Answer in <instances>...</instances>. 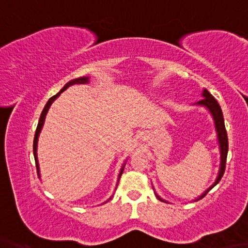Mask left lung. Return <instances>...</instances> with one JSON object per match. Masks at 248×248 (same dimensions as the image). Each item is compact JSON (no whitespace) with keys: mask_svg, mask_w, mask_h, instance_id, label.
Returning a JSON list of instances; mask_svg holds the SVG:
<instances>
[{"mask_svg":"<svg viewBox=\"0 0 248 248\" xmlns=\"http://www.w3.org/2000/svg\"><path fill=\"white\" fill-rule=\"evenodd\" d=\"M196 104L198 105H202V107L207 108L209 109V112L211 113L212 117L214 119V124H215V129H217V140H218V144H219V149H220V165H219V171H218V176L217 178V180L210 186L207 191H204L202 193V196H199L196 200H199L203 198L207 193L214 187L222 179L224 171H225V167H226V160H227V154H228V138H227V132H226V128H225V123H224V117H223V112L222 108H220L218 102L214 99V97L210 93L207 89H203L202 92V99L198 101ZM156 198L161 200V202H164L162 198H160L159 195L155 194Z\"/></svg>","mask_w":248,"mask_h":248,"instance_id":"8db88e82","label":"left lung"}]
</instances>
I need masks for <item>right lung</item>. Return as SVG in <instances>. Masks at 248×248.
Masks as SVG:
<instances>
[{"label": "right lung", "mask_w": 248, "mask_h": 248, "mask_svg": "<svg viewBox=\"0 0 248 248\" xmlns=\"http://www.w3.org/2000/svg\"><path fill=\"white\" fill-rule=\"evenodd\" d=\"M88 82H89V78H88V77H81V78H75V80H71V81H69V82H68V83L66 84V85H65L64 87H62V88L61 89V92H60L59 93H56L55 96L51 97V98L48 100V102H46V107H45V108H44V109H43V112H41L40 118H39V121H38V125H37V129H36V132H35L34 144H33L34 157H35L36 167H37V175H38V177H40V173H39L38 160H37V143H38V136H39L40 131H41V129H43V127H44L45 119H46V113H48V110H49V108H50V107H51V104L53 103V101H55V99H56L57 97H60V94H61L62 92H64V91H66V89H67L68 87H70V86H72V85H75V84H86V83H88ZM124 165H125V163H124V164L123 166H121V170H120L119 176H118V182H119V179H120V177H121V173H123V171H124ZM109 199H110V198H109ZM109 199H108V200H109Z\"/></svg>", "instance_id": "right-lung-1"}]
</instances>
